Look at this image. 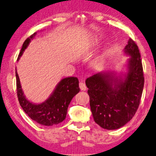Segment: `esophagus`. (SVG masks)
<instances>
[{"label":"esophagus","mask_w":156,"mask_h":156,"mask_svg":"<svg viewBox=\"0 0 156 156\" xmlns=\"http://www.w3.org/2000/svg\"><path fill=\"white\" fill-rule=\"evenodd\" d=\"M80 88L81 90H86L87 89V87H86V84L83 82H80Z\"/></svg>","instance_id":"34e87169"}]
</instances>
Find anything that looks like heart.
I'll return each instance as SVG.
<instances>
[{"mask_svg": "<svg viewBox=\"0 0 156 156\" xmlns=\"http://www.w3.org/2000/svg\"><path fill=\"white\" fill-rule=\"evenodd\" d=\"M101 41V37H98L94 42H95V43H98L100 42Z\"/></svg>", "mask_w": 156, "mask_h": 156, "instance_id": "heart-1", "label": "heart"}]
</instances>
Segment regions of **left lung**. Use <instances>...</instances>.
Listing matches in <instances>:
<instances>
[{
	"label": "left lung",
	"instance_id": "1",
	"mask_svg": "<svg viewBox=\"0 0 156 156\" xmlns=\"http://www.w3.org/2000/svg\"><path fill=\"white\" fill-rule=\"evenodd\" d=\"M124 52L129 57L126 72H101L86 80L94 121L104 129L124 126L140 105L144 78L138 47L131 39Z\"/></svg>",
	"mask_w": 156,
	"mask_h": 156
}]
</instances>
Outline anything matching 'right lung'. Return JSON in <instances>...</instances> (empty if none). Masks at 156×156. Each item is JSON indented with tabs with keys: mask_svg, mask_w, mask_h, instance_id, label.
I'll return each mask as SVG.
<instances>
[{
	"mask_svg": "<svg viewBox=\"0 0 156 156\" xmlns=\"http://www.w3.org/2000/svg\"><path fill=\"white\" fill-rule=\"evenodd\" d=\"M36 35L37 32L25 41L17 61L20 59L25 50ZM16 78L17 95L20 105L30 118L43 126H53L64 120L69 104L80 90L77 78L75 76L63 78L57 83L55 90L46 100L42 103L37 104L30 101L24 95L16 68Z\"/></svg>",
	"mask_w": 156,
	"mask_h": 156,
	"instance_id": "add662e5",
	"label": "right lung"
}]
</instances>
